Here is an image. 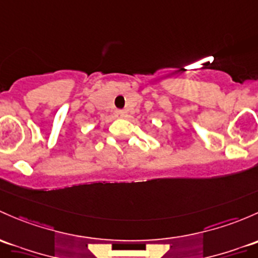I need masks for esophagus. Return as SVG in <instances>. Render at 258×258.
I'll return each instance as SVG.
<instances>
[{
  "label": "esophagus",
  "mask_w": 258,
  "mask_h": 258,
  "mask_svg": "<svg viewBox=\"0 0 258 258\" xmlns=\"http://www.w3.org/2000/svg\"><path fill=\"white\" fill-rule=\"evenodd\" d=\"M116 116H117V117H124V111L117 110L116 111Z\"/></svg>",
  "instance_id": "1"
}]
</instances>
